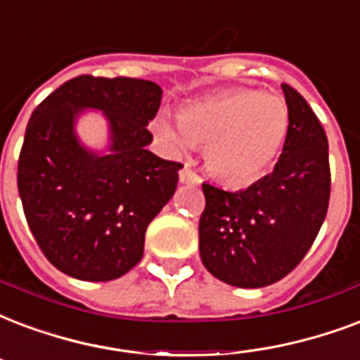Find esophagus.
<instances>
[{
    "instance_id": "obj_1",
    "label": "esophagus",
    "mask_w": 360,
    "mask_h": 360,
    "mask_svg": "<svg viewBox=\"0 0 360 360\" xmlns=\"http://www.w3.org/2000/svg\"><path fill=\"white\" fill-rule=\"evenodd\" d=\"M200 181H202L200 175L194 169L188 168V166H185L179 172V183H183V185H200Z\"/></svg>"
}]
</instances>
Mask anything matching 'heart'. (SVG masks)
Here are the masks:
<instances>
[{
  "instance_id": "obj_1",
  "label": "heart",
  "mask_w": 360,
  "mask_h": 360,
  "mask_svg": "<svg viewBox=\"0 0 360 360\" xmlns=\"http://www.w3.org/2000/svg\"><path fill=\"white\" fill-rule=\"evenodd\" d=\"M179 124L158 117L153 130L164 145L185 150L205 145V162L230 185H249L270 169L289 136V107L278 94L232 89L181 109Z\"/></svg>"
}]
</instances>
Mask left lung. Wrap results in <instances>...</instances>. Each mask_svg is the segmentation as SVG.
I'll return each instance as SVG.
<instances>
[{"instance_id": "8db88e82", "label": "left lung", "mask_w": 360, "mask_h": 360, "mask_svg": "<svg viewBox=\"0 0 360 360\" xmlns=\"http://www.w3.org/2000/svg\"><path fill=\"white\" fill-rule=\"evenodd\" d=\"M281 89L290 126L274 172L245 191L202 185V262L211 276L241 289H260L295 270L328 210L326 134L308 101L289 84Z\"/></svg>"}]
</instances>
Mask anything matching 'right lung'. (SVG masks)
Masks as SVG:
<instances>
[{"instance_id":"obj_1","label":"right lung","mask_w":360,"mask_h":360,"mask_svg":"<svg viewBox=\"0 0 360 360\" xmlns=\"http://www.w3.org/2000/svg\"><path fill=\"white\" fill-rule=\"evenodd\" d=\"M162 89L143 79L81 75L41 101L18 158V194L41 251L82 281H111L143 257L145 230L177 188L179 162L147 150ZM100 110L110 137L90 150L76 134Z\"/></svg>"}]
</instances>
